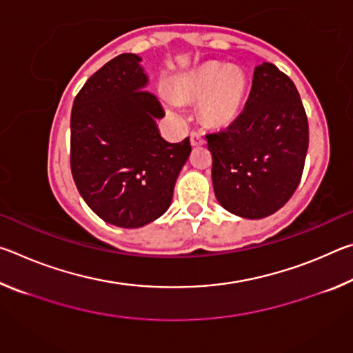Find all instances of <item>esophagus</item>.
<instances>
[{
	"label": "esophagus",
	"mask_w": 353,
	"mask_h": 353,
	"mask_svg": "<svg viewBox=\"0 0 353 353\" xmlns=\"http://www.w3.org/2000/svg\"><path fill=\"white\" fill-rule=\"evenodd\" d=\"M190 141H191V146H202L205 143L204 134L198 132V130H193V132L190 134Z\"/></svg>",
	"instance_id": "esophagus-1"
}]
</instances>
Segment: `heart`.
Segmentation results:
<instances>
[{"label": "heart", "instance_id": "1", "mask_svg": "<svg viewBox=\"0 0 353 353\" xmlns=\"http://www.w3.org/2000/svg\"><path fill=\"white\" fill-rule=\"evenodd\" d=\"M246 88V74L240 68L207 62L179 77L174 97L181 103L199 101L202 121L212 128H224L240 117Z\"/></svg>", "mask_w": 353, "mask_h": 353}]
</instances>
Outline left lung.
Here are the masks:
<instances>
[{
    "instance_id": "1",
    "label": "left lung",
    "mask_w": 353,
    "mask_h": 353,
    "mask_svg": "<svg viewBox=\"0 0 353 353\" xmlns=\"http://www.w3.org/2000/svg\"><path fill=\"white\" fill-rule=\"evenodd\" d=\"M205 137L214 196L225 210L261 219L290 201L305 165L308 119L294 82L276 65L255 67L240 117Z\"/></svg>"
}]
</instances>
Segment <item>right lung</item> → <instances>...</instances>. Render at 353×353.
<instances>
[{
  "mask_svg": "<svg viewBox=\"0 0 353 353\" xmlns=\"http://www.w3.org/2000/svg\"><path fill=\"white\" fill-rule=\"evenodd\" d=\"M137 54H119L76 94L71 109L70 165L87 205L105 223L137 229L168 210L190 139L168 143L155 119L165 112L145 90Z\"/></svg>",
  "mask_w": 353,
  "mask_h": 353,
  "instance_id": "obj_1",
  "label": "right lung"
}]
</instances>
